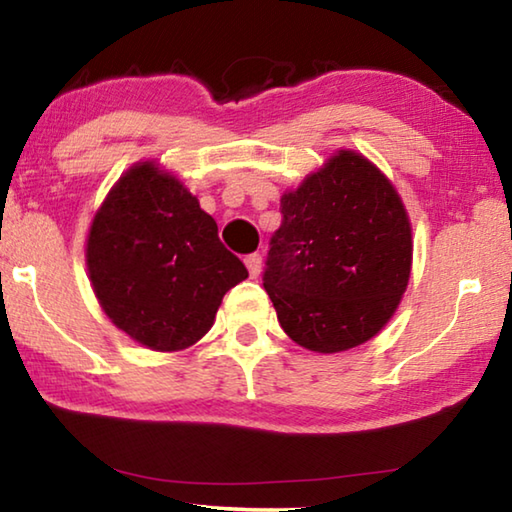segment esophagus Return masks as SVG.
<instances>
[{"label":"esophagus","instance_id":"1","mask_svg":"<svg viewBox=\"0 0 512 512\" xmlns=\"http://www.w3.org/2000/svg\"><path fill=\"white\" fill-rule=\"evenodd\" d=\"M246 268H248V273L253 275V277H257L259 273H262V255L259 253H253V255H248L246 259Z\"/></svg>","mask_w":512,"mask_h":512}]
</instances>
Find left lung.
<instances>
[{
    "instance_id": "obj_1",
    "label": "left lung",
    "mask_w": 512,
    "mask_h": 512,
    "mask_svg": "<svg viewBox=\"0 0 512 512\" xmlns=\"http://www.w3.org/2000/svg\"><path fill=\"white\" fill-rule=\"evenodd\" d=\"M264 289L291 341L343 352L370 341L400 305L411 275V223L384 173L339 151L280 198Z\"/></svg>"
}]
</instances>
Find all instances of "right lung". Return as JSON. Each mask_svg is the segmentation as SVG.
Wrapping results in <instances>:
<instances>
[{"label": "right lung", "instance_id": "1", "mask_svg": "<svg viewBox=\"0 0 512 512\" xmlns=\"http://www.w3.org/2000/svg\"><path fill=\"white\" fill-rule=\"evenodd\" d=\"M85 262L106 316L158 352L203 339L225 293L248 277L198 198L155 162L135 164L110 189Z\"/></svg>", "mask_w": 512, "mask_h": 512}]
</instances>
